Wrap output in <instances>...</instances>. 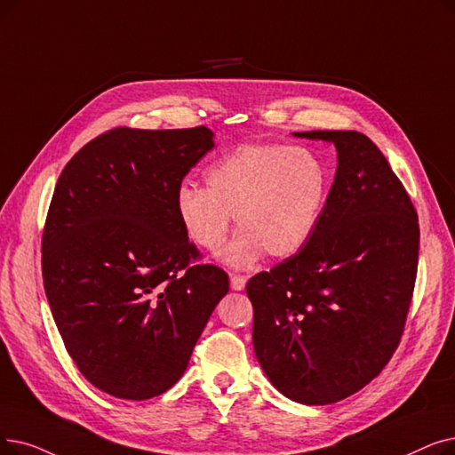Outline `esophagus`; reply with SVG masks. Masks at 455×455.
Instances as JSON below:
<instances>
[{"label":"esophagus","instance_id":"esophagus-1","mask_svg":"<svg viewBox=\"0 0 455 455\" xmlns=\"http://www.w3.org/2000/svg\"><path fill=\"white\" fill-rule=\"evenodd\" d=\"M245 283H247L245 276H242V275H235V273H232V275H230V288H232V290H235V291L243 290V288H245Z\"/></svg>","mask_w":455,"mask_h":455}]
</instances>
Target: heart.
I'll list each match as a JSON object with an SVG mask.
<instances>
[{"mask_svg": "<svg viewBox=\"0 0 455 455\" xmlns=\"http://www.w3.org/2000/svg\"><path fill=\"white\" fill-rule=\"evenodd\" d=\"M204 182L176 189V220L191 243L217 254L234 215L240 232L225 251L234 267H251L266 252L298 254L318 230L331 188L329 171L312 150L276 143L242 145L221 156Z\"/></svg>", "mask_w": 455, "mask_h": 455, "instance_id": "heart-1", "label": "heart"}]
</instances>
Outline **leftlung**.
<instances>
[{"label":"left lung","instance_id":"obj_1","mask_svg":"<svg viewBox=\"0 0 455 455\" xmlns=\"http://www.w3.org/2000/svg\"><path fill=\"white\" fill-rule=\"evenodd\" d=\"M337 147L339 167L310 242L245 290L252 346L273 387L305 405L366 387L403 334L419 267V215L387 157L353 130L298 132Z\"/></svg>","mask_w":455,"mask_h":455}]
</instances>
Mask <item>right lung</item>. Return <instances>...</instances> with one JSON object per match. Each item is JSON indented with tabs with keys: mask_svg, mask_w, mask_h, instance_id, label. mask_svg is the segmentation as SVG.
<instances>
[{
	"mask_svg": "<svg viewBox=\"0 0 455 455\" xmlns=\"http://www.w3.org/2000/svg\"><path fill=\"white\" fill-rule=\"evenodd\" d=\"M215 147L206 126L115 128L89 141L55 184L43 279L77 370L123 400H150L182 378L228 275L174 213L184 176Z\"/></svg>",
	"mask_w": 455,
	"mask_h": 455,
	"instance_id": "right-lung-1",
	"label": "right lung"
}]
</instances>
